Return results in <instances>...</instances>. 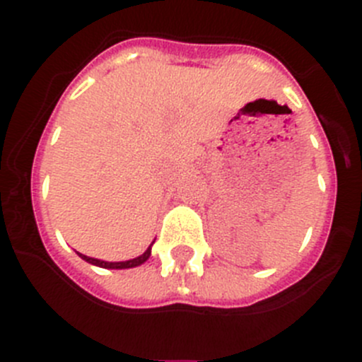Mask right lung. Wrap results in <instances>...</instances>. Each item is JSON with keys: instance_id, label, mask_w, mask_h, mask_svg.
<instances>
[{"instance_id": "1", "label": "right lung", "mask_w": 362, "mask_h": 362, "mask_svg": "<svg viewBox=\"0 0 362 362\" xmlns=\"http://www.w3.org/2000/svg\"><path fill=\"white\" fill-rule=\"evenodd\" d=\"M151 247H152V245H151ZM151 247H148V249L145 250L144 254L140 255V257L131 259V261H122V262H107V261H100V259L87 257V255L80 254V252H76V254H78L80 257L83 259V261L90 262V264H94V266H100V268H108V269H124V268H134V266H140L141 262L147 261V259L151 257Z\"/></svg>"}]
</instances>
